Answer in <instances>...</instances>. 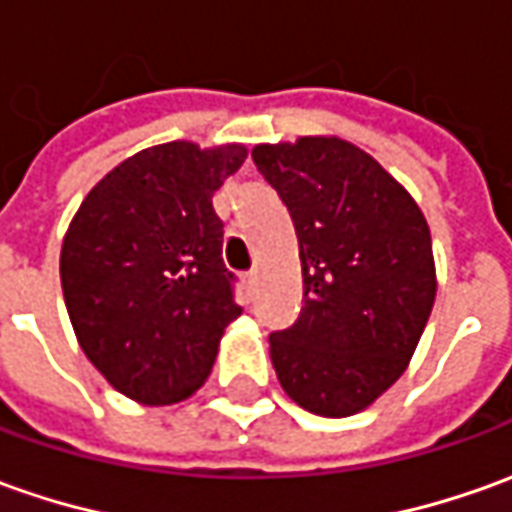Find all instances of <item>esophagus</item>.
I'll return each instance as SVG.
<instances>
[{
	"label": "esophagus",
	"mask_w": 512,
	"mask_h": 512,
	"mask_svg": "<svg viewBox=\"0 0 512 512\" xmlns=\"http://www.w3.org/2000/svg\"><path fill=\"white\" fill-rule=\"evenodd\" d=\"M243 288H246L249 294L255 291V288H257V271H249V274H243Z\"/></svg>",
	"instance_id": "esophagus-1"
}]
</instances>
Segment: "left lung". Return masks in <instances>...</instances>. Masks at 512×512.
Listing matches in <instances>:
<instances>
[{"instance_id":"left-lung-1","label":"left lung","mask_w":512,"mask_h":512,"mask_svg":"<svg viewBox=\"0 0 512 512\" xmlns=\"http://www.w3.org/2000/svg\"><path fill=\"white\" fill-rule=\"evenodd\" d=\"M252 159L300 243L305 305L271 333L277 381L305 412L358 415L406 373L434 308L426 215L373 156L333 134L260 142Z\"/></svg>"}]
</instances>
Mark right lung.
<instances>
[{"instance_id":"right-lung-1","label":"right lung","mask_w":512,"mask_h":512,"mask_svg":"<svg viewBox=\"0 0 512 512\" xmlns=\"http://www.w3.org/2000/svg\"><path fill=\"white\" fill-rule=\"evenodd\" d=\"M246 154L243 142L151 145L111 168L66 227L61 288L72 330L97 373L142 406L196 395L241 316L212 196Z\"/></svg>"}]
</instances>
